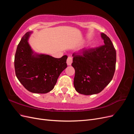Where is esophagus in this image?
Returning a JSON list of instances; mask_svg holds the SVG:
<instances>
[{"label": "esophagus", "instance_id": "obj_1", "mask_svg": "<svg viewBox=\"0 0 134 134\" xmlns=\"http://www.w3.org/2000/svg\"><path fill=\"white\" fill-rule=\"evenodd\" d=\"M72 62V58L68 57V58L67 59V61H66V63H67L68 65H69V66L71 65Z\"/></svg>", "mask_w": 134, "mask_h": 134}]
</instances>
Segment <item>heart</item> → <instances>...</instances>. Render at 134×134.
Listing matches in <instances>:
<instances>
[{"label": "heart", "mask_w": 134, "mask_h": 134, "mask_svg": "<svg viewBox=\"0 0 134 134\" xmlns=\"http://www.w3.org/2000/svg\"><path fill=\"white\" fill-rule=\"evenodd\" d=\"M94 47H95V44L94 43H91L88 44L86 48L87 50H88V49H91V48H92Z\"/></svg>", "instance_id": "1"}]
</instances>
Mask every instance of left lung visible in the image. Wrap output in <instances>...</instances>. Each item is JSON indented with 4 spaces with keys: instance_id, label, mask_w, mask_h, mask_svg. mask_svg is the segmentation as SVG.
Returning a JSON list of instances; mask_svg holds the SVG:
<instances>
[{
    "instance_id": "obj_1",
    "label": "left lung",
    "mask_w": 134,
    "mask_h": 134,
    "mask_svg": "<svg viewBox=\"0 0 134 134\" xmlns=\"http://www.w3.org/2000/svg\"><path fill=\"white\" fill-rule=\"evenodd\" d=\"M100 35L103 45L72 54L74 86L76 91L82 94L100 93L110 83L115 73L116 50L110 38L103 33Z\"/></svg>"
}]
</instances>
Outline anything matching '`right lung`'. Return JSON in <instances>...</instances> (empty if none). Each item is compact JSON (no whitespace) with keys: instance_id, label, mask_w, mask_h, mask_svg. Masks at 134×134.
I'll return each mask as SVG.
<instances>
[{"instance_id":"1","label":"right lung","mask_w":134,"mask_h":134,"mask_svg":"<svg viewBox=\"0 0 134 134\" xmlns=\"http://www.w3.org/2000/svg\"><path fill=\"white\" fill-rule=\"evenodd\" d=\"M32 33L27 32L18 44L14 58L15 75L28 91L47 93L53 90L59 75L66 68L68 56L58 59L36 53L28 43Z\"/></svg>"}]
</instances>
